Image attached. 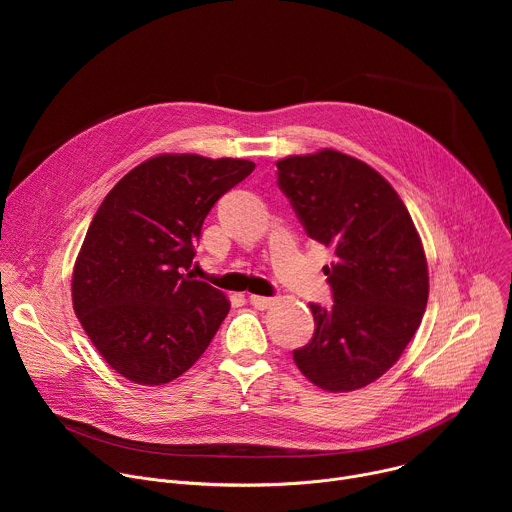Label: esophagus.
<instances>
[{"label": "esophagus", "mask_w": 512, "mask_h": 512, "mask_svg": "<svg viewBox=\"0 0 512 512\" xmlns=\"http://www.w3.org/2000/svg\"><path fill=\"white\" fill-rule=\"evenodd\" d=\"M249 302H251L257 310H267L269 306H273V298H265V296H249Z\"/></svg>", "instance_id": "1"}]
</instances>
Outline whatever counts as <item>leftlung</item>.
I'll return each mask as SVG.
<instances>
[{
    "label": "left lung",
    "mask_w": 512,
    "mask_h": 512,
    "mask_svg": "<svg viewBox=\"0 0 512 512\" xmlns=\"http://www.w3.org/2000/svg\"><path fill=\"white\" fill-rule=\"evenodd\" d=\"M275 166L306 233L336 255L324 267L334 304H310L316 330L294 360L324 391L367 387L399 360L427 306L417 229L395 188L352 156L320 150Z\"/></svg>",
    "instance_id": "8db88e82"
}]
</instances>
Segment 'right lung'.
Returning <instances> with one entry per match:
<instances>
[{
	"instance_id": "right-lung-1",
	"label": "right lung",
	"mask_w": 512,
	"mask_h": 512,
	"mask_svg": "<svg viewBox=\"0 0 512 512\" xmlns=\"http://www.w3.org/2000/svg\"><path fill=\"white\" fill-rule=\"evenodd\" d=\"M255 170L249 160L162 154L101 202L72 271V308L109 367L164 385L202 356L231 304L186 273L214 202Z\"/></svg>"
}]
</instances>
